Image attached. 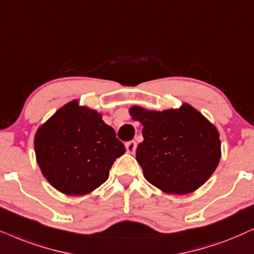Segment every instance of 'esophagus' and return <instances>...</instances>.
<instances>
[{
	"mask_svg": "<svg viewBox=\"0 0 254 254\" xmlns=\"http://www.w3.org/2000/svg\"><path fill=\"white\" fill-rule=\"evenodd\" d=\"M136 147H137V143L134 142V140H130V142H127L125 143V149H127V152L132 153L136 151Z\"/></svg>",
	"mask_w": 254,
	"mask_h": 254,
	"instance_id": "34e87169",
	"label": "esophagus"
}]
</instances>
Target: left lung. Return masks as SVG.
<instances>
[{"label": "left lung", "mask_w": 254, "mask_h": 254, "mask_svg": "<svg viewBox=\"0 0 254 254\" xmlns=\"http://www.w3.org/2000/svg\"><path fill=\"white\" fill-rule=\"evenodd\" d=\"M143 124L144 140L136 159L146 181L166 193L186 194L201 186L218 166L220 140L216 127L189 104L178 110H130Z\"/></svg>", "instance_id": "1"}]
</instances>
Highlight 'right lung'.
I'll use <instances>...</instances> for the list:
<instances>
[{
    "label": "right lung",
    "mask_w": 254,
    "mask_h": 254,
    "mask_svg": "<svg viewBox=\"0 0 254 254\" xmlns=\"http://www.w3.org/2000/svg\"><path fill=\"white\" fill-rule=\"evenodd\" d=\"M35 152L42 173L54 188L83 195L107 181L125 146L98 112L72 101L37 130Z\"/></svg>",
    "instance_id": "1"
}]
</instances>
